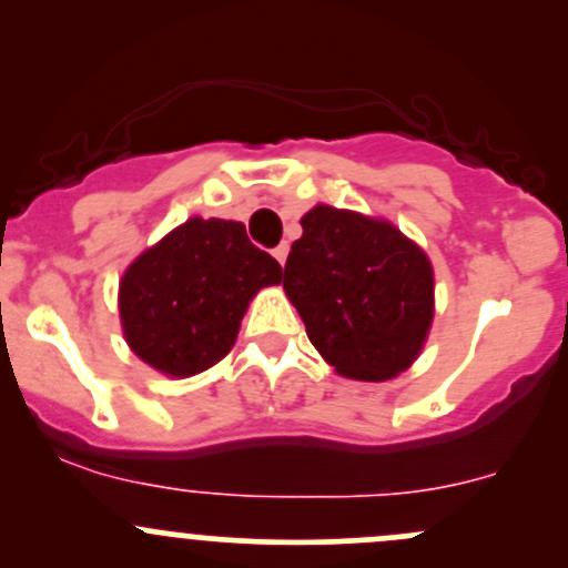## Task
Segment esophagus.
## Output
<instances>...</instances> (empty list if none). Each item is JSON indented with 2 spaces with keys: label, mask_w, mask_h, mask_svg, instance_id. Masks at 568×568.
Masks as SVG:
<instances>
[{
  "label": "esophagus",
  "mask_w": 568,
  "mask_h": 568,
  "mask_svg": "<svg viewBox=\"0 0 568 568\" xmlns=\"http://www.w3.org/2000/svg\"><path fill=\"white\" fill-rule=\"evenodd\" d=\"M272 255L277 257V263H280V266H283L285 257H288V244H280V247H274V250H272Z\"/></svg>",
  "instance_id": "obj_1"
}]
</instances>
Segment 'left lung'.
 Segmentation results:
<instances>
[{"label": "left lung", "mask_w": 568, "mask_h": 568, "mask_svg": "<svg viewBox=\"0 0 568 568\" xmlns=\"http://www.w3.org/2000/svg\"><path fill=\"white\" fill-rule=\"evenodd\" d=\"M283 288L326 365L346 379L387 382L426 346L434 268L393 222L316 205L302 216Z\"/></svg>", "instance_id": "1"}]
</instances>
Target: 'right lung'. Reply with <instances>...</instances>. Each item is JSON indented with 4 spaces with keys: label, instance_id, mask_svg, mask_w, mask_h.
<instances>
[{
    "label": "right lung",
    "instance_id": "add662e5",
    "mask_svg": "<svg viewBox=\"0 0 568 568\" xmlns=\"http://www.w3.org/2000/svg\"><path fill=\"white\" fill-rule=\"evenodd\" d=\"M280 283V263L250 242L242 222L192 216L120 277L123 337L159 374H203L233 348L257 291Z\"/></svg>",
    "mask_w": 568,
    "mask_h": 568
}]
</instances>
